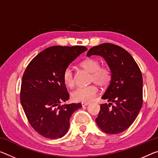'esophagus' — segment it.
<instances>
[{
	"label": "esophagus",
	"mask_w": 158,
	"mask_h": 158,
	"mask_svg": "<svg viewBox=\"0 0 158 158\" xmlns=\"http://www.w3.org/2000/svg\"><path fill=\"white\" fill-rule=\"evenodd\" d=\"M89 104V102H81V106H82V107H84V106H88Z\"/></svg>",
	"instance_id": "1"
}]
</instances>
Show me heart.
<instances>
[{"instance_id": "obj_1", "label": "heart", "mask_w": 158, "mask_h": 158, "mask_svg": "<svg viewBox=\"0 0 158 158\" xmlns=\"http://www.w3.org/2000/svg\"><path fill=\"white\" fill-rule=\"evenodd\" d=\"M80 67L91 73L90 81L101 87H107L112 80V72L107 66H101V63L96 58H88L80 63ZM64 84L69 88H73L75 80L73 72L69 67L64 70L62 74ZM98 94V89L96 85L93 84L86 87L77 88L72 91L71 96L76 102H88L94 100Z\"/></svg>"}]
</instances>
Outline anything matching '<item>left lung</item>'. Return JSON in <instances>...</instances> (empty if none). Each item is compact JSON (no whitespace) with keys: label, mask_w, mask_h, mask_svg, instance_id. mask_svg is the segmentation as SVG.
I'll use <instances>...</instances> for the list:
<instances>
[{"label":"left lung","mask_w":158,"mask_h":158,"mask_svg":"<svg viewBox=\"0 0 158 158\" xmlns=\"http://www.w3.org/2000/svg\"><path fill=\"white\" fill-rule=\"evenodd\" d=\"M94 55L103 57L112 72L111 82L102 96L110 102L101 105L96 122L105 133L119 134L131 126L142 107L141 72L133 57L117 45L92 47L86 56Z\"/></svg>","instance_id":"obj_1"}]
</instances>
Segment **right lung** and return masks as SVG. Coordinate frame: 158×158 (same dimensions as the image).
Wrapping results in <instances>:
<instances>
[{"mask_svg":"<svg viewBox=\"0 0 158 158\" xmlns=\"http://www.w3.org/2000/svg\"><path fill=\"white\" fill-rule=\"evenodd\" d=\"M86 50L80 46L49 47L37 55L25 69L21 104L29 124L42 136L51 139L64 136L72 114L81 107V103L60 105L69 98L62 74Z\"/></svg>","mask_w":158,"mask_h":158,"instance_id":"obj_1","label":"right lung"}]
</instances>
